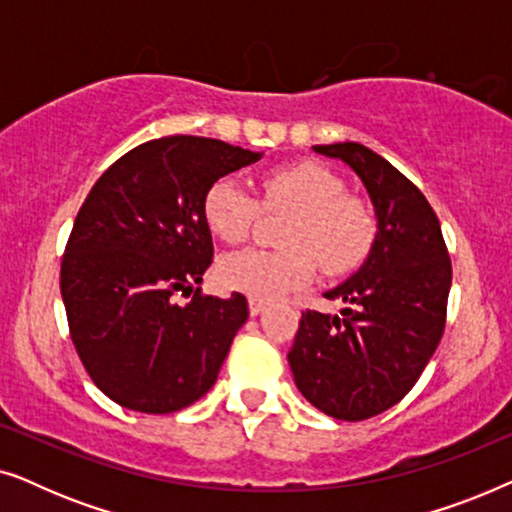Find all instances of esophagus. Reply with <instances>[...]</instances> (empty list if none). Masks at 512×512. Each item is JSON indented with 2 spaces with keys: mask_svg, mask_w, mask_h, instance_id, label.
Segmentation results:
<instances>
[{
  "mask_svg": "<svg viewBox=\"0 0 512 512\" xmlns=\"http://www.w3.org/2000/svg\"><path fill=\"white\" fill-rule=\"evenodd\" d=\"M265 310V300L261 298H249V312L251 317H256V314H261Z\"/></svg>",
  "mask_w": 512,
  "mask_h": 512,
  "instance_id": "esophagus-1",
  "label": "esophagus"
}]
</instances>
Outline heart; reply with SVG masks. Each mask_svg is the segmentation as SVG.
<instances>
[{"label":"heart","mask_w":512,"mask_h":512,"mask_svg":"<svg viewBox=\"0 0 512 512\" xmlns=\"http://www.w3.org/2000/svg\"><path fill=\"white\" fill-rule=\"evenodd\" d=\"M254 198L230 179L207 188L202 214L212 233L228 244H242L261 209L289 214L279 244L284 249H251L221 263L228 289L270 300L307 284L319 268L328 277L347 275L366 261L377 240V216L366 200L347 193L338 174L317 163L277 165L258 179Z\"/></svg>","instance_id":"1"}]
</instances>
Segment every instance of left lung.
Wrapping results in <instances>:
<instances>
[{
    "instance_id": "left-lung-1",
    "label": "left lung",
    "mask_w": 512,
    "mask_h": 512,
    "mask_svg": "<svg viewBox=\"0 0 512 512\" xmlns=\"http://www.w3.org/2000/svg\"><path fill=\"white\" fill-rule=\"evenodd\" d=\"M359 174L375 205L377 240L363 268L326 293L342 317L305 310L289 366L307 401L361 422L415 387L445 331L452 263L424 193L389 160L356 142L314 146Z\"/></svg>"
}]
</instances>
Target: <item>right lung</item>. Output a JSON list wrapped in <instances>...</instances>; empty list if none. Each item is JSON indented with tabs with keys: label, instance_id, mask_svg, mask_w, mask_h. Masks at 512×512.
<instances>
[{
	"label": "right lung",
	"instance_id": "1",
	"mask_svg": "<svg viewBox=\"0 0 512 512\" xmlns=\"http://www.w3.org/2000/svg\"><path fill=\"white\" fill-rule=\"evenodd\" d=\"M258 158L221 139L172 135L135 146L90 188L62 254L60 293L76 354L114 403L167 415L214 387L249 307L242 293L223 300L200 289L214 258L202 200Z\"/></svg>",
	"mask_w": 512,
	"mask_h": 512
}]
</instances>
